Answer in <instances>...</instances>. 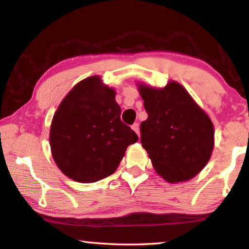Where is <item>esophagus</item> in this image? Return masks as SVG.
Returning <instances> with one entry per match:
<instances>
[{
	"label": "esophagus",
	"mask_w": 249,
	"mask_h": 249,
	"mask_svg": "<svg viewBox=\"0 0 249 249\" xmlns=\"http://www.w3.org/2000/svg\"><path fill=\"white\" fill-rule=\"evenodd\" d=\"M132 128H133V130H135V133H136L138 136H140V125H138V123L133 124Z\"/></svg>",
	"instance_id": "esophagus-1"
}]
</instances>
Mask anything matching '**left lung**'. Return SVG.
<instances>
[{
	"mask_svg": "<svg viewBox=\"0 0 249 249\" xmlns=\"http://www.w3.org/2000/svg\"><path fill=\"white\" fill-rule=\"evenodd\" d=\"M138 90L148 114L141 124V142L155 170L168 182L193 178L212 155L210 117L176 81L162 89L140 84Z\"/></svg>",
	"mask_w": 249,
	"mask_h": 249,
	"instance_id": "left-lung-1",
	"label": "left lung"
}]
</instances>
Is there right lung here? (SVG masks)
Wrapping results in <instances>:
<instances>
[{"label": "right lung", "instance_id": "1", "mask_svg": "<svg viewBox=\"0 0 249 249\" xmlns=\"http://www.w3.org/2000/svg\"><path fill=\"white\" fill-rule=\"evenodd\" d=\"M138 141L121 121L115 91L98 75L75 84L59 105L50 126V148L64 174L82 183L96 182L119 167L126 148Z\"/></svg>", "mask_w": 249, "mask_h": 249}]
</instances>
